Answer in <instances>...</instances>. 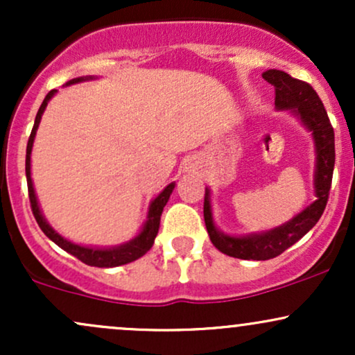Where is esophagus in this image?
Here are the masks:
<instances>
[{
	"mask_svg": "<svg viewBox=\"0 0 355 355\" xmlns=\"http://www.w3.org/2000/svg\"><path fill=\"white\" fill-rule=\"evenodd\" d=\"M195 166H197V165H195V164H190L189 168H190V170H195Z\"/></svg>",
	"mask_w": 355,
	"mask_h": 355,
	"instance_id": "obj_1",
	"label": "esophagus"
}]
</instances>
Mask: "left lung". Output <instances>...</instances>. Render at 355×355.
<instances>
[{
    "instance_id": "obj_1",
    "label": "left lung",
    "mask_w": 355,
    "mask_h": 355,
    "mask_svg": "<svg viewBox=\"0 0 355 355\" xmlns=\"http://www.w3.org/2000/svg\"><path fill=\"white\" fill-rule=\"evenodd\" d=\"M263 80L275 87V108L279 112H291L297 120L311 132L315 150V172H313V193L315 200L292 217L288 222L275 229L257 232L247 235H229L217 229L211 214L210 189H205L203 218L211 243L222 254L243 260H268L280 255L294 245L309 230L319 222L327 205L331 190L334 164H336V145L334 128L329 121L327 112L311 85L292 78L285 71L267 70L262 73Z\"/></svg>"
}]
</instances>
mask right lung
<instances>
[{"instance_id": "add662e5", "label": "right lung", "mask_w": 355, "mask_h": 355, "mask_svg": "<svg viewBox=\"0 0 355 355\" xmlns=\"http://www.w3.org/2000/svg\"><path fill=\"white\" fill-rule=\"evenodd\" d=\"M88 80H95V76H80V78H73L68 81L67 85H75V83H81V81H88ZM56 89H51L46 96H44L42 107H40L38 113H36L35 118V125L33 130H31L30 140H28V146H26V182H28V193H30V202H31V210H33V215L38 222L40 229L43 230V234L46 235L48 239L53 240L60 248H63L64 252L71 254L73 257L81 260L83 263L92 267H118V266H125V263L133 262V260L140 259L144 257L146 252L150 250L155 242V237H157L158 229H160V217L162 211H164V207L168 202L170 195L175 189V182L168 183L164 190L158 193V197H155L152 202H150L148 207V215H146V220L141 227V230L138 232V235H135L132 240L128 242L120 243V245L115 247H88V245H80V243L71 242V240L61 237V235L56 232L50 223L46 222L44 218L42 209H40L38 198H36L35 193V187H33V180H31V150H33V141L36 137V130H38L40 121H42V115L46 108L48 101H50L53 96H55Z\"/></svg>"}]
</instances>
